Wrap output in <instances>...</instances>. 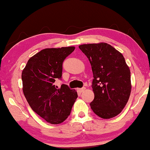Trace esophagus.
<instances>
[{"instance_id":"34e87169","label":"esophagus","mask_w":150,"mask_h":150,"mask_svg":"<svg viewBox=\"0 0 150 150\" xmlns=\"http://www.w3.org/2000/svg\"><path fill=\"white\" fill-rule=\"evenodd\" d=\"M85 90V87H82V88H80V89H78L77 91L79 93H82Z\"/></svg>"}]
</instances>
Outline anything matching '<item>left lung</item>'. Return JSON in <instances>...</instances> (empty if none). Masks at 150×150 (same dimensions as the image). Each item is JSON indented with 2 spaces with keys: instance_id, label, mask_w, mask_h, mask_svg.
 I'll return each instance as SVG.
<instances>
[{
  "instance_id": "1",
  "label": "left lung",
  "mask_w": 150,
  "mask_h": 150,
  "mask_svg": "<svg viewBox=\"0 0 150 150\" xmlns=\"http://www.w3.org/2000/svg\"><path fill=\"white\" fill-rule=\"evenodd\" d=\"M79 48L89 59L93 75L91 109L101 118L115 117L126 105L132 89L130 70L124 57L105 42L81 45Z\"/></svg>"
}]
</instances>
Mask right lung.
Listing matches in <instances>:
<instances>
[{
    "label": "right lung",
    "mask_w": 150,
    "mask_h": 150,
    "mask_svg": "<svg viewBox=\"0 0 150 150\" xmlns=\"http://www.w3.org/2000/svg\"><path fill=\"white\" fill-rule=\"evenodd\" d=\"M74 47L45 49L28 59L22 72L23 91L33 111L48 123L59 124L70 115L77 93L54 82L62 78L63 63Z\"/></svg>",
    "instance_id": "right-lung-1"
}]
</instances>
